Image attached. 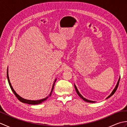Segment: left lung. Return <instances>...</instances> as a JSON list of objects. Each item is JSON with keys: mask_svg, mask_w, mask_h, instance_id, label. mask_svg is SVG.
<instances>
[{"mask_svg": "<svg viewBox=\"0 0 127 127\" xmlns=\"http://www.w3.org/2000/svg\"><path fill=\"white\" fill-rule=\"evenodd\" d=\"M120 78H119V79H118V82H117V84H116V87H115V88L114 89V90L112 91V92H111V93L110 94V95H109L106 98V99H108L109 98H110V96H111L113 94H114L115 93V92L116 91V90H117V88H118V85H119V82H120ZM74 87H75V90H76V93H77V94L78 95H79V96L81 98V99H82L83 100H85V101H86V102H95V101H92V100H88V99H86L85 98H84V97H83L81 94L80 93V92H79V91H78V90H77V87H76V85H75V84H74Z\"/></svg>", "mask_w": 127, "mask_h": 127, "instance_id": "8db88e82", "label": "left lung"}]
</instances>
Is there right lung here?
Instances as JSON below:
<instances>
[{"label": "right lung", "instance_id": "1", "mask_svg": "<svg viewBox=\"0 0 127 127\" xmlns=\"http://www.w3.org/2000/svg\"><path fill=\"white\" fill-rule=\"evenodd\" d=\"M7 81H8V82H9V84L10 85V87L11 88V89L12 91L13 92V93H14V94L15 95V96L17 97V98L20 100L21 102H23V103H26V104H31V105H37V104H41L42 103V102H44V101H45L46 100H47V98H48V97L50 96L51 95H52V91L53 90V88H54V86H55V83L56 81L57 80V79H55V81H54V83H53V85L52 86V90H51V93L50 94H49V95H48V96L46 97L45 98H44V99H40V100H28V99H24L23 98H22V97L20 96V95H18V94H17V93H16V92L15 91V90H13V88L12 87V86H11V84L10 83V80H9V74H8V67L7 68Z\"/></svg>", "mask_w": 127, "mask_h": 127}]
</instances>
